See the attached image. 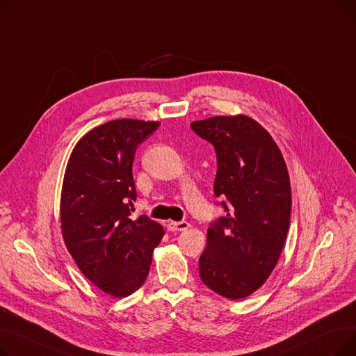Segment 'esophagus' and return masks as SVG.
I'll use <instances>...</instances> for the list:
<instances>
[{
    "mask_svg": "<svg viewBox=\"0 0 356 356\" xmlns=\"http://www.w3.org/2000/svg\"><path fill=\"white\" fill-rule=\"evenodd\" d=\"M191 225L186 220H181V222H168L167 223V229L170 232H177V231H186Z\"/></svg>",
    "mask_w": 356,
    "mask_h": 356,
    "instance_id": "obj_1",
    "label": "esophagus"
}]
</instances>
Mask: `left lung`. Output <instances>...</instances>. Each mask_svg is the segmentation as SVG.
I'll return each mask as SVG.
<instances>
[{
  "label": "left lung",
  "mask_w": 356,
  "mask_h": 356,
  "mask_svg": "<svg viewBox=\"0 0 356 356\" xmlns=\"http://www.w3.org/2000/svg\"><path fill=\"white\" fill-rule=\"evenodd\" d=\"M191 127L215 148L213 192L227 212L211 223L199 274L212 291L238 300L266 283L284 247L291 213L287 165L268 131L247 115Z\"/></svg>",
  "instance_id": "1"
}]
</instances>
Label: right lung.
<instances>
[{
	"mask_svg": "<svg viewBox=\"0 0 356 356\" xmlns=\"http://www.w3.org/2000/svg\"><path fill=\"white\" fill-rule=\"evenodd\" d=\"M160 122L115 120L90 129L67 161L60 199L62 234L85 277L106 294L127 297L145 282L164 231L141 215L133 163L138 145Z\"/></svg>",
	"mask_w": 356,
	"mask_h": 356,
	"instance_id": "1",
	"label": "right lung"
}]
</instances>
